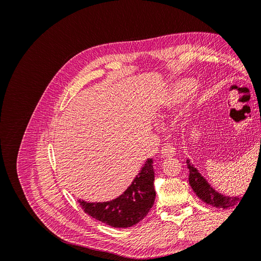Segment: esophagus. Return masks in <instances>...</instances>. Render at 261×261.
Segmentation results:
<instances>
[{
  "label": "esophagus",
  "mask_w": 261,
  "mask_h": 261,
  "mask_svg": "<svg viewBox=\"0 0 261 261\" xmlns=\"http://www.w3.org/2000/svg\"><path fill=\"white\" fill-rule=\"evenodd\" d=\"M175 152L176 148L170 144H165L161 149V155L163 158H171L173 155H175Z\"/></svg>",
  "instance_id": "1"
}]
</instances>
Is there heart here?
Masks as SVG:
<instances>
[{
    "label": "heart",
    "mask_w": 261,
    "mask_h": 261,
    "mask_svg": "<svg viewBox=\"0 0 261 261\" xmlns=\"http://www.w3.org/2000/svg\"><path fill=\"white\" fill-rule=\"evenodd\" d=\"M196 88V83L192 80H186L180 82L170 94L169 106H175L178 102L185 99L189 93L194 91Z\"/></svg>",
    "instance_id": "b5f03b06"
}]
</instances>
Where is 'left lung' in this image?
<instances>
[{
	"label": "left lung",
	"mask_w": 261,
	"mask_h": 261,
	"mask_svg": "<svg viewBox=\"0 0 261 261\" xmlns=\"http://www.w3.org/2000/svg\"><path fill=\"white\" fill-rule=\"evenodd\" d=\"M186 163H187V168L189 169V177H188L189 184H191V187L193 188L195 194L198 196L203 202L211 204V206L216 208H223V209L236 206V204L241 202L240 197L223 196L220 193L216 192L215 189L208 184V181L203 178V176H201L198 170H197L194 165L189 162V160H187Z\"/></svg>",
	"instance_id": "1"
}]
</instances>
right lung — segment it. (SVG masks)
<instances>
[{
  "label": "right lung",
  "mask_w": 261,
  "mask_h": 261,
  "mask_svg": "<svg viewBox=\"0 0 261 261\" xmlns=\"http://www.w3.org/2000/svg\"><path fill=\"white\" fill-rule=\"evenodd\" d=\"M152 159H148L130 186L117 198L106 202L78 200L84 211L110 226L130 227L143 220L155 198Z\"/></svg>",
  "instance_id": "right-lung-1"
}]
</instances>
